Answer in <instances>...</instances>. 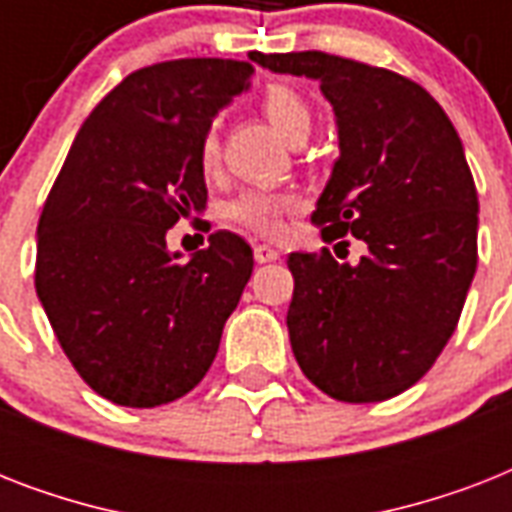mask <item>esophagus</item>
I'll return each mask as SVG.
<instances>
[{"label":"esophagus","mask_w":512,"mask_h":512,"mask_svg":"<svg viewBox=\"0 0 512 512\" xmlns=\"http://www.w3.org/2000/svg\"><path fill=\"white\" fill-rule=\"evenodd\" d=\"M255 260L257 263H276V260H279V252L273 247H268V244H257Z\"/></svg>","instance_id":"34e87169"}]
</instances>
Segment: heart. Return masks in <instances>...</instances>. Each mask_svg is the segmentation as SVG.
I'll return each instance as SVG.
<instances>
[{
    "instance_id": "obj_1",
    "label": "heart",
    "mask_w": 512,
    "mask_h": 512,
    "mask_svg": "<svg viewBox=\"0 0 512 512\" xmlns=\"http://www.w3.org/2000/svg\"><path fill=\"white\" fill-rule=\"evenodd\" d=\"M263 114L268 116L273 130L289 143L300 135H308L311 130V108L287 84H271L263 92ZM217 159H220V140H217L215 130H209L199 148L201 170H215ZM297 209H300V196L295 193L249 188L228 204V217L249 231L263 233V236H281L287 228V215Z\"/></svg>"
}]
</instances>
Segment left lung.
<instances>
[{
    "label": "left lung",
    "instance_id": "left-lung-1",
    "mask_svg": "<svg viewBox=\"0 0 512 512\" xmlns=\"http://www.w3.org/2000/svg\"><path fill=\"white\" fill-rule=\"evenodd\" d=\"M252 60L319 82L340 156L311 220L324 241L366 244L356 265L329 249L289 255L297 364L337 401L398 396L444 350L476 276L478 193L460 135L430 92L385 68L327 52Z\"/></svg>",
    "mask_w": 512,
    "mask_h": 512
}]
</instances>
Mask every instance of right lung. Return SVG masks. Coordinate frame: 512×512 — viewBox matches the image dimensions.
Listing matches in <instances>:
<instances>
[{
  "label": "right lung",
  "instance_id": "right-lung-1",
  "mask_svg": "<svg viewBox=\"0 0 512 512\" xmlns=\"http://www.w3.org/2000/svg\"><path fill=\"white\" fill-rule=\"evenodd\" d=\"M252 74L223 58L140 68L84 119L47 196L36 295L68 361L114 404L151 409L196 388L252 276L231 231L185 263L167 247L207 204L201 140Z\"/></svg>",
  "mask_w": 512,
  "mask_h": 512
}]
</instances>
